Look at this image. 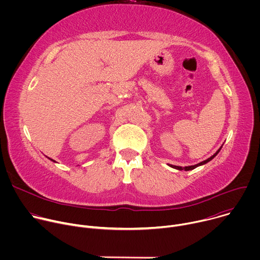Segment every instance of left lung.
I'll return each instance as SVG.
<instances>
[{
  "mask_svg": "<svg viewBox=\"0 0 260 260\" xmlns=\"http://www.w3.org/2000/svg\"><path fill=\"white\" fill-rule=\"evenodd\" d=\"M221 148L222 147H220L219 149L216 151V153L215 154H213L211 157H209L208 159H206V160H204V161H202V162H200V164H198V165H194V166H188V167H184V168H182V167H178V166H173V165H169L170 167H172V168H174V169H176V170H179V171H182V170H185V171H190V170H193V169H196V168H198V167H200V166H203V165H205V164H207V162H209L210 160H212L218 153H219V151L221 150Z\"/></svg>",
  "mask_w": 260,
  "mask_h": 260,
  "instance_id": "8db88e82",
  "label": "left lung"
}]
</instances>
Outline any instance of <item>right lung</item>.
<instances>
[{"label": "right lung", "instance_id": "right-lung-1", "mask_svg": "<svg viewBox=\"0 0 260 260\" xmlns=\"http://www.w3.org/2000/svg\"><path fill=\"white\" fill-rule=\"evenodd\" d=\"M50 159H51V158H50ZM51 160H52V159H51Z\"/></svg>", "mask_w": 260, "mask_h": 260}]
</instances>
